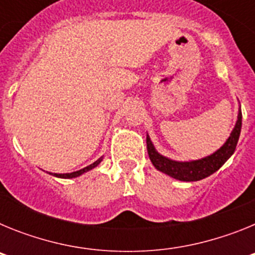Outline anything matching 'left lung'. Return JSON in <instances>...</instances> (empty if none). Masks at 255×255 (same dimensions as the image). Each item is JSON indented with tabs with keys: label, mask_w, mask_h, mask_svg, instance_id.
<instances>
[{
	"label": "left lung",
	"mask_w": 255,
	"mask_h": 255,
	"mask_svg": "<svg viewBox=\"0 0 255 255\" xmlns=\"http://www.w3.org/2000/svg\"><path fill=\"white\" fill-rule=\"evenodd\" d=\"M242 110L239 108L235 128L230 134L229 139L225 141L224 145L220 149L216 150L215 153L200 159H194V161H173V159L159 154L155 150L149 135L147 134V149L150 162L158 171L166 173L173 179L180 180V181H199L202 179H206V177L211 176L212 173L220 170L224 166L225 162L235 152L236 144H238L240 131H242Z\"/></svg>",
	"instance_id": "8db88e82"
}]
</instances>
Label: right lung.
<instances>
[{
    "label": "right lung",
    "instance_id": "right-lung-1",
    "mask_svg": "<svg viewBox=\"0 0 255 255\" xmlns=\"http://www.w3.org/2000/svg\"><path fill=\"white\" fill-rule=\"evenodd\" d=\"M102 159H103V157H101V158H98L96 162H93L92 164H89V166H87V167L82 168V170L75 171V172H71V173H51L49 172V173L56 177H61V179H73V177H78V176H80V175H83V173L88 172V171L93 170L94 167H97V166H98V164L102 162Z\"/></svg>",
    "mask_w": 255,
    "mask_h": 255
}]
</instances>
